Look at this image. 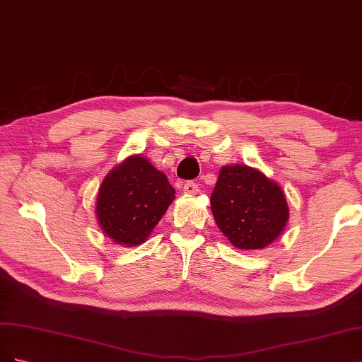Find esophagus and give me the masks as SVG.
<instances>
[{
    "mask_svg": "<svg viewBox=\"0 0 362 362\" xmlns=\"http://www.w3.org/2000/svg\"><path fill=\"white\" fill-rule=\"evenodd\" d=\"M183 192L185 194H197L198 192V185L192 180H188L183 185Z\"/></svg>",
    "mask_w": 362,
    "mask_h": 362,
    "instance_id": "1",
    "label": "esophagus"
}]
</instances>
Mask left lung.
<instances>
[{
    "label": "left lung",
    "mask_w": 362,
    "mask_h": 362,
    "mask_svg": "<svg viewBox=\"0 0 362 362\" xmlns=\"http://www.w3.org/2000/svg\"><path fill=\"white\" fill-rule=\"evenodd\" d=\"M211 204L216 226L239 250L267 247L288 219L283 189L247 165L221 168Z\"/></svg>",
    "instance_id": "left-lung-1"
}]
</instances>
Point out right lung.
Segmentation results:
<instances>
[{
    "label": "right lung",
    "mask_w": 362,
    "mask_h": 362,
    "mask_svg": "<svg viewBox=\"0 0 362 362\" xmlns=\"http://www.w3.org/2000/svg\"><path fill=\"white\" fill-rule=\"evenodd\" d=\"M174 194L165 174L146 158H127L102 182L96 203L99 226L115 243H143L167 212Z\"/></svg>",
    "instance_id": "add662e5"
}]
</instances>
